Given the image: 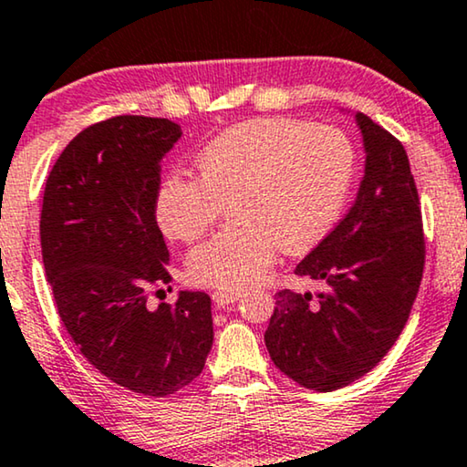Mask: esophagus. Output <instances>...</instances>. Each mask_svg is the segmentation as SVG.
I'll return each mask as SVG.
<instances>
[{"label":"esophagus","instance_id":"34e87169","mask_svg":"<svg viewBox=\"0 0 467 467\" xmlns=\"http://www.w3.org/2000/svg\"><path fill=\"white\" fill-rule=\"evenodd\" d=\"M212 298L215 302V306L224 308V306L233 305V302L239 300V292H222V290H218V292H213Z\"/></svg>","mask_w":467,"mask_h":467}]
</instances>
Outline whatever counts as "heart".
<instances>
[{
    "instance_id": "heart-1",
    "label": "heart",
    "mask_w": 467,
    "mask_h": 467,
    "mask_svg": "<svg viewBox=\"0 0 467 467\" xmlns=\"http://www.w3.org/2000/svg\"><path fill=\"white\" fill-rule=\"evenodd\" d=\"M201 180L173 175L156 196L169 239L205 234L231 202L234 228L196 245L186 273L194 285L245 290L279 249L305 254L330 231L349 192L356 154L343 130L290 118H252L226 129L196 159Z\"/></svg>"
}]
</instances>
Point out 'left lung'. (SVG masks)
Wrapping results in <instances>:
<instances>
[{
	"label": "left lung",
	"mask_w": 467,
	"mask_h": 467,
	"mask_svg": "<svg viewBox=\"0 0 467 467\" xmlns=\"http://www.w3.org/2000/svg\"><path fill=\"white\" fill-rule=\"evenodd\" d=\"M356 124L366 154L356 202L296 266L321 290L275 294L265 332L275 366L315 391L347 387L385 358L423 277L421 209L406 150L359 111Z\"/></svg>",
	"instance_id": "obj_1"
}]
</instances>
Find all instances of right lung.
Masks as SVG:
<instances>
[{
	"label": "right lung",
	"instance_id": "right-lung-1",
	"mask_svg": "<svg viewBox=\"0 0 467 467\" xmlns=\"http://www.w3.org/2000/svg\"><path fill=\"white\" fill-rule=\"evenodd\" d=\"M182 137L167 118L116 116L84 129L52 167L39 241L58 317L84 358L120 387L165 398L199 377L213 345L212 298L177 294L156 224L161 161ZM162 292V290H159Z\"/></svg>",
	"mask_w": 467,
	"mask_h": 467
}]
</instances>
